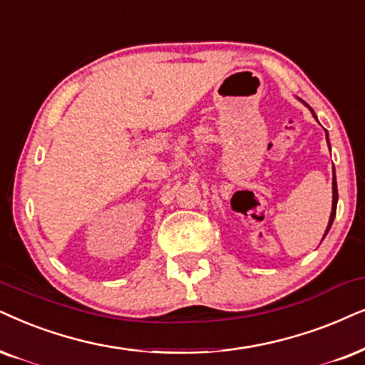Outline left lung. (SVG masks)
Segmentation results:
<instances>
[{"label": "left lung", "mask_w": 365, "mask_h": 365, "mask_svg": "<svg viewBox=\"0 0 365 365\" xmlns=\"http://www.w3.org/2000/svg\"><path fill=\"white\" fill-rule=\"evenodd\" d=\"M308 109L312 110V114H313V118L317 119V116H315V113H313V109L310 108V106L308 104H305ZM325 136H327V143H329V148H330V141H329V133L325 131ZM336 202H339V192H336V178H335V168H334V177H331V214H330V219H329V225H327V230H325V234H324V237L327 236V234H329V230H330V227H331V224H334V219H335V212H336ZM324 237H322V241H324Z\"/></svg>", "instance_id": "8db88e82"}]
</instances>
